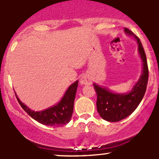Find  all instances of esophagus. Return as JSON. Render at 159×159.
<instances>
[{"label": "esophagus", "mask_w": 159, "mask_h": 159, "mask_svg": "<svg viewBox=\"0 0 159 159\" xmlns=\"http://www.w3.org/2000/svg\"><path fill=\"white\" fill-rule=\"evenodd\" d=\"M80 83L82 85H90L92 83V79L88 75H84L80 80Z\"/></svg>", "instance_id": "1"}]
</instances>
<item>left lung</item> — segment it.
Wrapping results in <instances>:
<instances>
[{
    "label": "left lung",
    "mask_w": 159,
    "mask_h": 159,
    "mask_svg": "<svg viewBox=\"0 0 159 159\" xmlns=\"http://www.w3.org/2000/svg\"><path fill=\"white\" fill-rule=\"evenodd\" d=\"M128 35L134 37L138 44V51L143 61V73L134 88L128 93L119 94L111 92L105 87L94 83L97 94L96 106L102 118L110 122H117L126 118L136 110L146 91L148 70L146 53L139 39L130 30L124 28Z\"/></svg>",
    "instance_id": "obj_1"
}]
</instances>
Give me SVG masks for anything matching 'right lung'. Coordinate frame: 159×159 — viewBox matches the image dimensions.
<instances>
[{
  "instance_id": "1",
  "label": "right lung",
  "mask_w": 159,
  "mask_h": 159,
  "mask_svg": "<svg viewBox=\"0 0 159 159\" xmlns=\"http://www.w3.org/2000/svg\"><path fill=\"white\" fill-rule=\"evenodd\" d=\"M78 82L77 80L69 86L63 98L57 105L41 111H32L19 99L16 95V97L23 110L34 120L46 126L61 127L68 124L71 120Z\"/></svg>"
}]
</instances>
